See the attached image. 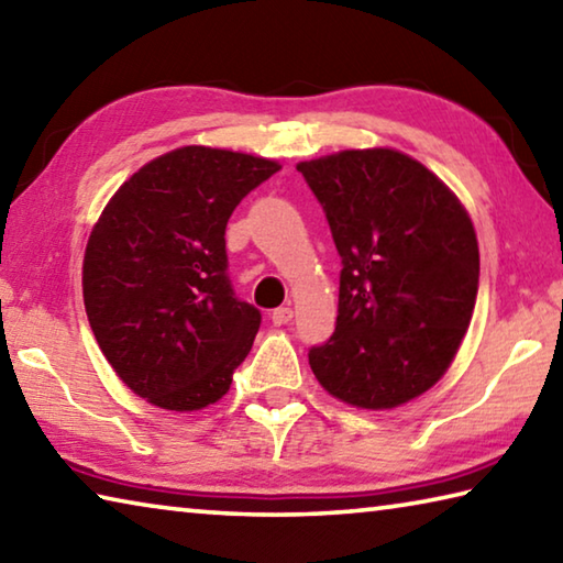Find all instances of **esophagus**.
I'll list each match as a JSON object with an SVG mask.
<instances>
[{"mask_svg": "<svg viewBox=\"0 0 563 563\" xmlns=\"http://www.w3.org/2000/svg\"><path fill=\"white\" fill-rule=\"evenodd\" d=\"M273 322L275 325H288V322L292 320V308H278V310H273Z\"/></svg>", "mask_w": 563, "mask_h": 563, "instance_id": "obj_1", "label": "esophagus"}]
</instances>
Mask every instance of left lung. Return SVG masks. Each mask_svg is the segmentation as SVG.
Instances as JSON below:
<instances>
[{
	"instance_id": "left-lung-1",
	"label": "left lung",
	"mask_w": 563,
	"mask_h": 563,
	"mask_svg": "<svg viewBox=\"0 0 563 563\" xmlns=\"http://www.w3.org/2000/svg\"><path fill=\"white\" fill-rule=\"evenodd\" d=\"M298 170L342 261L338 322L310 347L318 383L365 409L430 389L454 360L479 290L470 216L430 168L393 148L340 151Z\"/></svg>"
}]
</instances>
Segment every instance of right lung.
<instances>
[{"instance_id":"1","label":"right lung","mask_w":563,"mask_h":563,"mask_svg":"<svg viewBox=\"0 0 563 563\" xmlns=\"http://www.w3.org/2000/svg\"><path fill=\"white\" fill-rule=\"evenodd\" d=\"M275 161L184 146L139 168L103 208L84 255V305L103 357L151 405L221 399L261 328L235 298L225 225Z\"/></svg>"}]
</instances>
